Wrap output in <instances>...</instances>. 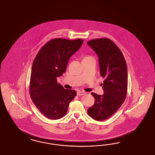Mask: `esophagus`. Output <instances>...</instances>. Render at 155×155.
<instances>
[{"label": "esophagus", "mask_w": 155, "mask_h": 155, "mask_svg": "<svg viewBox=\"0 0 155 155\" xmlns=\"http://www.w3.org/2000/svg\"><path fill=\"white\" fill-rule=\"evenodd\" d=\"M85 94H86V93L84 91H78V92H77V95L78 96L82 95H84Z\"/></svg>", "instance_id": "obj_1"}]
</instances>
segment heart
Wrapping results in <instances>:
<instances>
[{"mask_svg": "<svg viewBox=\"0 0 155 155\" xmlns=\"http://www.w3.org/2000/svg\"><path fill=\"white\" fill-rule=\"evenodd\" d=\"M91 57L90 56H84V58L83 59H85V58H91Z\"/></svg>", "mask_w": 155, "mask_h": 155, "instance_id": "obj_1", "label": "heart"}]
</instances>
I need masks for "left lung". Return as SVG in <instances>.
I'll use <instances>...</instances> for the list:
<instances>
[{"label": "left lung", "mask_w": 155, "mask_h": 155, "mask_svg": "<svg viewBox=\"0 0 155 155\" xmlns=\"http://www.w3.org/2000/svg\"><path fill=\"white\" fill-rule=\"evenodd\" d=\"M98 54L103 95L92 93L94 105L87 110L90 117L97 121L106 120L120 107L126 98L128 84L127 64L120 49L108 38L87 42Z\"/></svg>", "instance_id": "obj_1"}]
</instances>
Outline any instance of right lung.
<instances>
[{
	"label": "right lung",
	"mask_w": 155,
	"mask_h": 155,
	"mask_svg": "<svg viewBox=\"0 0 155 155\" xmlns=\"http://www.w3.org/2000/svg\"><path fill=\"white\" fill-rule=\"evenodd\" d=\"M82 39L56 38L40 49L33 61L29 82V94L33 103L45 117L56 120L64 117L74 98L75 90L65 89L57 82L69 60L81 47Z\"/></svg>",
	"instance_id": "1"
}]
</instances>
